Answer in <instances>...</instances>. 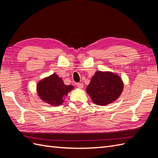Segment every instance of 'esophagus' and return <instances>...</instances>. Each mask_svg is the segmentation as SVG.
<instances>
[{"label": "esophagus", "instance_id": "34e87169", "mask_svg": "<svg viewBox=\"0 0 158 158\" xmlns=\"http://www.w3.org/2000/svg\"><path fill=\"white\" fill-rule=\"evenodd\" d=\"M77 87L80 89H82L84 88V84L82 83H78L77 84Z\"/></svg>", "mask_w": 158, "mask_h": 158}]
</instances>
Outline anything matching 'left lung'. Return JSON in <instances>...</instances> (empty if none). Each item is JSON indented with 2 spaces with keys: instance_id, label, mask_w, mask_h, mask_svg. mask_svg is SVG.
<instances>
[{
  "instance_id": "1",
  "label": "left lung",
  "mask_w": 158,
  "mask_h": 158,
  "mask_svg": "<svg viewBox=\"0 0 158 158\" xmlns=\"http://www.w3.org/2000/svg\"><path fill=\"white\" fill-rule=\"evenodd\" d=\"M124 88L120 76L110 71L95 72L86 88V92L98 106H107L121 95Z\"/></svg>"
}]
</instances>
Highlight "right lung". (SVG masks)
<instances>
[{
	"instance_id": "right-lung-1",
	"label": "right lung",
	"mask_w": 158,
	"mask_h": 158,
	"mask_svg": "<svg viewBox=\"0 0 158 158\" xmlns=\"http://www.w3.org/2000/svg\"><path fill=\"white\" fill-rule=\"evenodd\" d=\"M73 89V85L64 84L56 73L43 78L37 84L38 96L42 101L55 107L63 103L65 97Z\"/></svg>"
}]
</instances>
